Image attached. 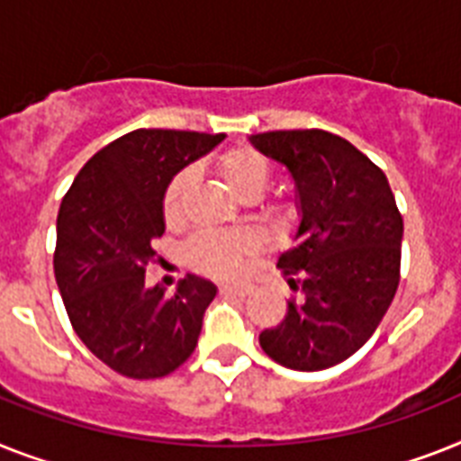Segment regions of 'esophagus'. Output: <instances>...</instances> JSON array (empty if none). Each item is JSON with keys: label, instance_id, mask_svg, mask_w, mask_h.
Masks as SVG:
<instances>
[{"label": "esophagus", "instance_id": "34e87169", "mask_svg": "<svg viewBox=\"0 0 461 461\" xmlns=\"http://www.w3.org/2000/svg\"><path fill=\"white\" fill-rule=\"evenodd\" d=\"M223 294H230V296H247L254 292V285L249 283H235V285H223L221 287Z\"/></svg>", "mask_w": 461, "mask_h": 461}]
</instances>
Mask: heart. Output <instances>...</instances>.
<instances>
[{
	"instance_id": "obj_1",
	"label": "heart",
	"mask_w": 461,
	"mask_h": 461,
	"mask_svg": "<svg viewBox=\"0 0 461 461\" xmlns=\"http://www.w3.org/2000/svg\"><path fill=\"white\" fill-rule=\"evenodd\" d=\"M216 171L221 174L228 188L245 203L257 200L271 184L268 159L257 153L254 148L247 146L230 148L228 153H223L216 162ZM193 184H195V174L190 169L174 174L167 184L165 195H162V214H165V221L169 226H176L184 219L185 203H188ZM266 216L271 221H277L283 216V209L268 207ZM254 245H257L254 238L245 230H207V233H200L190 240L188 247H185V257L200 271L228 277L240 273L247 254L254 252Z\"/></svg>"
}]
</instances>
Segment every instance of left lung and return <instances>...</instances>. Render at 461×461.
I'll return each mask as SVG.
<instances>
[{"instance_id":"1","label":"left lung","mask_w":461,"mask_h":461,"mask_svg":"<svg viewBox=\"0 0 461 461\" xmlns=\"http://www.w3.org/2000/svg\"><path fill=\"white\" fill-rule=\"evenodd\" d=\"M294 178L299 228L277 268L299 299L258 334L268 358L299 372L344 363L370 339L401 280L402 216L384 171L322 129L249 136Z\"/></svg>"}]
</instances>
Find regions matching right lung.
<instances>
[{
    "instance_id": "right-lung-1",
    "label": "right lung",
    "mask_w": 461,
    "mask_h": 461,
    "mask_svg": "<svg viewBox=\"0 0 461 461\" xmlns=\"http://www.w3.org/2000/svg\"><path fill=\"white\" fill-rule=\"evenodd\" d=\"M223 134L136 129L79 169L56 221L53 273L75 332L110 370L158 379L195 351L216 285L188 276L174 294L146 287L153 240L165 233L162 195L174 174Z\"/></svg>"
}]
</instances>
